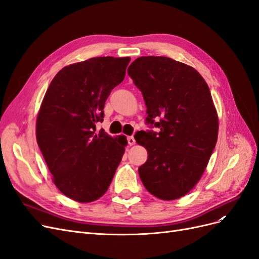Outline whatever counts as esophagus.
<instances>
[{
    "mask_svg": "<svg viewBox=\"0 0 259 259\" xmlns=\"http://www.w3.org/2000/svg\"><path fill=\"white\" fill-rule=\"evenodd\" d=\"M127 143H128V145L130 146H133V145H135V138L133 137V136H130V137H127Z\"/></svg>",
    "mask_w": 259,
    "mask_h": 259,
    "instance_id": "obj_1",
    "label": "esophagus"
}]
</instances>
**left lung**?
I'll list each match as a JSON object with an SVG mask.
<instances>
[{"mask_svg": "<svg viewBox=\"0 0 259 259\" xmlns=\"http://www.w3.org/2000/svg\"><path fill=\"white\" fill-rule=\"evenodd\" d=\"M147 107L137 144L148 151L138 168L146 189L161 200L184 197L204 173L217 142L218 117L206 82L194 68L163 56H143L127 69Z\"/></svg>", "mask_w": 259, "mask_h": 259, "instance_id": "obj_1", "label": "left lung"}]
</instances>
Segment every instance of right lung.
<instances>
[{"label": "right lung", "instance_id": "1", "mask_svg": "<svg viewBox=\"0 0 259 259\" xmlns=\"http://www.w3.org/2000/svg\"><path fill=\"white\" fill-rule=\"evenodd\" d=\"M130 57H94L62 68L55 75L36 119V142L66 197L93 202L106 193L126 146L96 124L111 91L125 76Z\"/></svg>", "mask_w": 259, "mask_h": 259}]
</instances>
